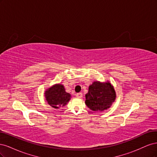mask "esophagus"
Listing matches in <instances>:
<instances>
[{
    "label": "esophagus",
    "mask_w": 157,
    "mask_h": 157,
    "mask_svg": "<svg viewBox=\"0 0 157 157\" xmlns=\"http://www.w3.org/2000/svg\"><path fill=\"white\" fill-rule=\"evenodd\" d=\"M76 96H77V98H82V94L81 92H80V93H77V94H76Z\"/></svg>",
    "instance_id": "obj_1"
}]
</instances>
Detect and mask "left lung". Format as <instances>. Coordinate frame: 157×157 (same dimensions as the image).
Returning <instances> with one entry per match:
<instances>
[{
  "instance_id": "8db88e82",
  "label": "left lung",
  "mask_w": 157,
  "mask_h": 157,
  "mask_svg": "<svg viewBox=\"0 0 157 157\" xmlns=\"http://www.w3.org/2000/svg\"><path fill=\"white\" fill-rule=\"evenodd\" d=\"M85 103L92 111L106 110L110 107L116 98L115 91L109 82H94L90 85L86 94Z\"/></svg>"
}]
</instances>
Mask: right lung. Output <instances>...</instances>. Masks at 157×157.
<instances>
[{"label": "right lung", "mask_w": 157, "mask_h": 157, "mask_svg": "<svg viewBox=\"0 0 157 157\" xmlns=\"http://www.w3.org/2000/svg\"><path fill=\"white\" fill-rule=\"evenodd\" d=\"M45 96L49 105L56 109L65 105L71 99V95L65 92L61 84H56L47 90Z\"/></svg>", "instance_id": "obj_1"}]
</instances>
